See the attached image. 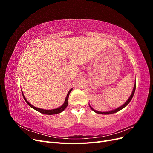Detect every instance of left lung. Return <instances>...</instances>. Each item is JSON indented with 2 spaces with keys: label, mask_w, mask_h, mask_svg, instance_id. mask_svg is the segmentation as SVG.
<instances>
[{
  "label": "left lung",
  "mask_w": 153,
  "mask_h": 153,
  "mask_svg": "<svg viewBox=\"0 0 153 153\" xmlns=\"http://www.w3.org/2000/svg\"><path fill=\"white\" fill-rule=\"evenodd\" d=\"M135 88H136V83H135V85H134V87H133V91H132V93H131V94L130 95V96H129V99L126 101V103H124L121 106H120V107H119V108H116V109L113 110H111V111H108V112H99V111H97V110H96L92 108L91 107V106H90V105H89L90 108H91L92 110H93L94 112H96V113H97V114H100L106 115V114H111L116 113V112H119V110H122L123 108H124V107H126V106L129 104V103L130 102L131 99H132V98H133V95H134V93H135Z\"/></svg>",
  "instance_id": "left-lung-1"
}]
</instances>
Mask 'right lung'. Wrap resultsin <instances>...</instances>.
Listing matches in <instances>:
<instances>
[{
	"mask_svg": "<svg viewBox=\"0 0 153 153\" xmlns=\"http://www.w3.org/2000/svg\"><path fill=\"white\" fill-rule=\"evenodd\" d=\"M72 91V89H70L68 93L66 96V98L65 99V101H64V104L60 106V107L57 108H55V109H52V110H44V109H42V108H37L36 107V106H34L33 105H32L30 103H29L28 102V101H27L26 100V98H25V96L24 95V94H23L22 92V95H23V97H24V98L25 100V101H26V103L28 104L31 108H32L33 109L36 110L38 111V112L41 113V114H47V115H53V114H59L62 112V111L64 110V109H65L67 106H68V98H69V93H70L71 91Z\"/></svg>",
	"mask_w": 153,
	"mask_h": 153,
	"instance_id": "1",
	"label": "right lung"
}]
</instances>
